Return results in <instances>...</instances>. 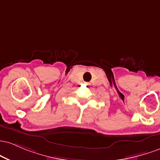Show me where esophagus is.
I'll use <instances>...</instances> for the list:
<instances>
[{"label": "esophagus", "mask_w": 160, "mask_h": 160, "mask_svg": "<svg viewBox=\"0 0 160 160\" xmlns=\"http://www.w3.org/2000/svg\"><path fill=\"white\" fill-rule=\"evenodd\" d=\"M86 85H88V83H86Z\"/></svg>", "instance_id": "34e87169"}]
</instances>
